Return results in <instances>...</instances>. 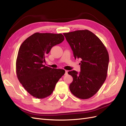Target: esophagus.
<instances>
[{
  "label": "esophagus",
  "instance_id": "34e87169",
  "mask_svg": "<svg viewBox=\"0 0 126 126\" xmlns=\"http://www.w3.org/2000/svg\"><path fill=\"white\" fill-rule=\"evenodd\" d=\"M67 74H68V71L67 70H65V74H64V75H67Z\"/></svg>",
  "mask_w": 126,
  "mask_h": 126
}]
</instances>
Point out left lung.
Returning <instances> with one entry per match:
<instances>
[{"instance_id": "8db88e82", "label": "left lung", "mask_w": 126, "mask_h": 126, "mask_svg": "<svg viewBox=\"0 0 126 126\" xmlns=\"http://www.w3.org/2000/svg\"><path fill=\"white\" fill-rule=\"evenodd\" d=\"M63 35L73 51L75 58H81L80 71L68 72L73 78L69 89L82 99L93 97L100 89L107 75L109 54L102 41L88 30H76Z\"/></svg>"}]
</instances>
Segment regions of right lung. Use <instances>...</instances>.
Returning <instances> with one entry per match:
<instances>
[{
  "instance_id": "add662e5",
  "label": "right lung",
  "mask_w": 126,
  "mask_h": 126,
  "mask_svg": "<svg viewBox=\"0 0 126 126\" xmlns=\"http://www.w3.org/2000/svg\"><path fill=\"white\" fill-rule=\"evenodd\" d=\"M63 40L62 33L36 32L21 45L16 60V74L22 86L33 97L43 99L50 96L65 73L63 69L43 64L51 48Z\"/></svg>"
}]
</instances>
